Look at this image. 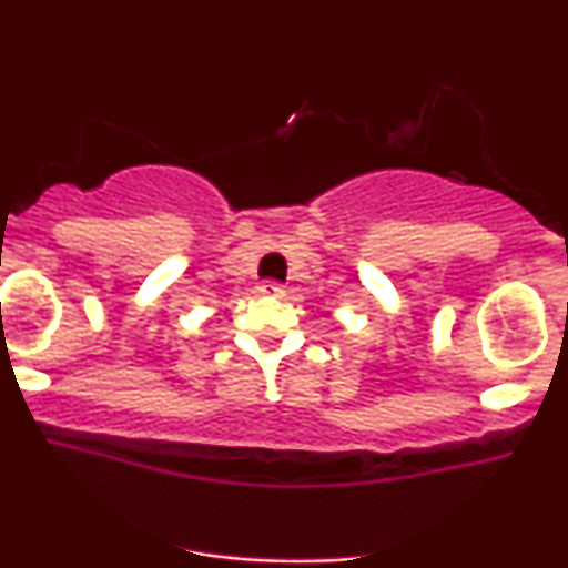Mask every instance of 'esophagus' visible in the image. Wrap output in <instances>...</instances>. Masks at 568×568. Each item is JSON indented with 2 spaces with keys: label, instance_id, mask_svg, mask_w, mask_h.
<instances>
[{
  "label": "esophagus",
  "instance_id": "esophagus-1",
  "mask_svg": "<svg viewBox=\"0 0 568 568\" xmlns=\"http://www.w3.org/2000/svg\"><path fill=\"white\" fill-rule=\"evenodd\" d=\"M258 291L262 293H275V296H283L285 288L280 283H275V280H264L262 285H258Z\"/></svg>",
  "mask_w": 568,
  "mask_h": 568
}]
</instances>
